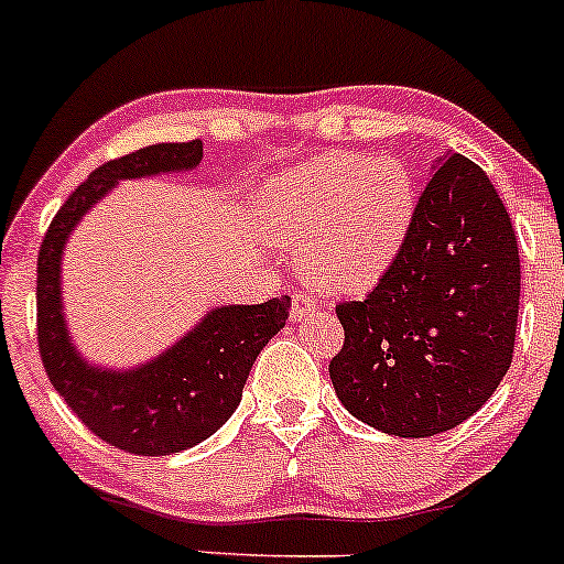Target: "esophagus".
I'll return each mask as SVG.
<instances>
[{
	"mask_svg": "<svg viewBox=\"0 0 564 564\" xmlns=\"http://www.w3.org/2000/svg\"><path fill=\"white\" fill-rule=\"evenodd\" d=\"M314 308H317V301L312 299V295L301 293V290H295L293 293V308H290V314H293V319H304L306 314H312Z\"/></svg>",
	"mask_w": 564,
	"mask_h": 564,
	"instance_id": "obj_1",
	"label": "esophagus"
}]
</instances>
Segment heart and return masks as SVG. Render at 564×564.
Listing matches in <instances>:
<instances>
[{
    "label": "heart",
    "mask_w": 564,
    "mask_h": 564,
    "mask_svg": "<svg viewBox=\"0 0 564 564\" xmlns=\"http://www.w3.org/2000/svg\"><path fill=\"white\" fill-rule=\"evenodd\" d=\"M416 215V185L395 159L330 153L284 172L265 193V226L301 247L314 284L357 293L392 269Z\"/></svg>",
    "instance_id": "heart-1"
}]
</instances>
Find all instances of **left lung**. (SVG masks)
Wrapping results in <instances>:
<instances>
[{
  "instance_id": "8db88e82",
  "label": "left lung",
  "mask_w": 564,
  "mask_h": 564,
  "mask_svg": "<svg viewBox=\"0 0 564 564\" xmlns=\"http://www.w3.org/2000/svg\"><path fill=\"white\" fill-rule=\"evenodd\" d=\"M519 247L498 191L446 153L416 202L409 241L362 301L336 306L338 401L366 425L427 438L474 416L513 360Z\"/></svg>"
}]
</instances>
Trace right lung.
<instances>
[{
	"label": "right lung",
	"instance_id": "right-lung-1",
	"mask_svg": "<svg viewBox=\"0 0 564 564\" xmlns=\"http://www.w3.org/2000/svg\"><path fill=\"white\" fill-rule=\"evenodd\" d=\"M202 159V139H193L150 144L101 163L56 212L37 258V338L47 379L90 433L142 457L191 449L226 425L260 349L284 328L290 299L215 306L159 357L118 371L83 360L72 344L62 301V256L83 215L118 180L191 172Z\"/></svg>",
	"mask_w": 564,
	"mask_h": 564
}]
</instances>
